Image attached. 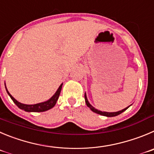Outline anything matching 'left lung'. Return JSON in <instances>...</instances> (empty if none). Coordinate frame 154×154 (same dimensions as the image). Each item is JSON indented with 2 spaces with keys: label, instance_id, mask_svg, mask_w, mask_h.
Here are the masks:
<instances>
[{
  "label": "left lung",
  "instance_id": "8db88e82",
  "mask_svg": "<svg viewBox=\"0 0 154 154\" xmlns=\"http://www.w3.org/2000/svg\"><path fill=\"white\" fill-rule=\"evenodd\" d=\"M84 97H85L86 104H87V106L90 108V109H91L93 112H96V113H97V114L101 115V116H106V117H114V116H119V115H120L121 113H122L123 112L125 111V110L127 109H128V107H129L128 106V107L125 108V109H124L121 110V111H119V112H102V111H100V110L97 109H95L93 106H91V105L90 104L88 100H87V95H86V93H85V96H84Z\"/></svg>",
  "mask_w": 154,
  "mask_h": 154
}]
</instances>
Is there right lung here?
I'll list each match as a JSON object with an SVG mask.
<instances>
[{
	"mask_svg": "<svg viewBox=\"0 0 154 154\" xmlns=\"http://www.w3.org/2000/svg\"><path fill=\"white\" fill-rule=\"evenodd\" d=\"M62 85L63 84H61L60 85V87H58L57 90L56 91V93L53 95L52 97L49 99L48 100L45 102H43V103H37V104H34V105H26V104H23V103H21L20 102L17 101V100L14 98L11 95V93L8 92V89L6 87L5 88L6 90H7V93H8V95L10 96V97L11 98V100L14 101V103L18 106L20 109L24 110L26 112H45L47 111V110L50 109L51 108L54 107L55 106L56 103H57V100H58V97H59V95L61 93V88H62Z\"/></svg>",
	"mask_w": 154,
	"mask_h": 154,
	"instance_id": "right-lung-1",
	"label": "right lung"
}]
</instances>
